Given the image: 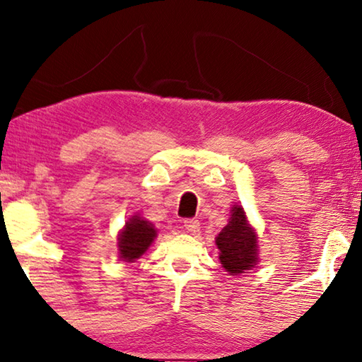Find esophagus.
Listing matches in <instances>:
<instances>
[{
  "instance_id": "obj_1",
  "label": "esophagus",
  "mask_w": 362,
  "mask_h": 362,
  "mask_svg": "<svg viewBox=\"0 0 362 362\" xmlns=\"http://www.w3.org/2000/svg\"><path fill=\"white\" fill-rule=\"evenodd\" d=\"M185 229L189 232V233H197L200 230V223L197 219L194 218H189L185 221Z\"/></svg>"
}]
</instances>
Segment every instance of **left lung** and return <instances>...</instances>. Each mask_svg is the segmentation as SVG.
<instances>
[{"instance_id":"1","label":"left lung","mask_w":362,"mask_h":362,"mask_svg":"<svg viewBox=\"0 0 362 362\" xmlns=\"http://www.w3.org/2000/svg\"><path fill=\"white\" fill-rule=\"evenodd\" d=\"M219 261L230 274H242L256 265V233L246 221L243 208L233 206L232 218L216 238Z\"/></svg>"}]
</instances>
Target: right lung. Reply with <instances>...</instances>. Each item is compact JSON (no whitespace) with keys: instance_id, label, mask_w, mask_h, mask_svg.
Returning a JSON list of instances; mask_svg holds the SVG:
<instances>
[{"instance_id":"1","label":"right lung","mask_w":362,"mask_h":362,"mask_svg":"<svg viewBox=\"0 0 362 362\" xmlns=\"http://www.w3.org/2000/svg\"><path fill=\"white\" fill-rule=\"evenodd\" d=\"M156 235V229L151 223L138 216H133L125 224V229L119 237L120 257L127 262H132L133 259L139 257L149 248Z\"/></svg>"}]
</instances>
